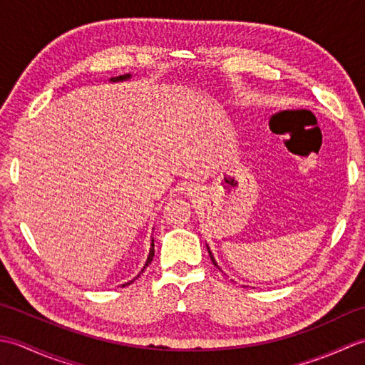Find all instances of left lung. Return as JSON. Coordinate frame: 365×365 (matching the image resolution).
<instances>
[{
  "instance_id": "1",
  "label": "left lung",
  "mask_w": 365,
  "mask_h": 365,
  "mask_svg": "<svg viewBox=\"0 0 365 365\" xmlns=\"http://www.w3.org/2000/svg\"><path fill=\"white\" fill-rule=\"evenodd\" d=\"M208 254H210V259H212V262H213V263H215V265H216V262H215V259H213V255H212L210 250H208ZM216 267H218V265H216Z\"/></svg>"
}]
</instances>
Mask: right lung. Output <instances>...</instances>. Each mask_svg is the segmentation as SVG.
I'll return each instance as SVG.
<instances>
[{
	"instance_id": "1",
	"label": "right lung",
	"mask_w": 365,
	"mask_h": 365,
	"mask_svg": "<svg viewBox=\"0 0 365 365\" xmlns=\"http://www.w3.org/2000/svg\"><path fill=\"white\" fill-rule=\"evenodd\" d=\"M125 78H130V75H125V76H119V78H113V81H120V80H125ZM153 255H155V250H153V240H152V247H150V252H149V257H147V262H145V265H144V268L145 267H149V263L153 260ZM144 268H143V271H144ZM143 271H141V273H143ZM141 273H139V274H141ZM130 282H133V281H130ZM130 282H127L125 285H128ZM123 287V285H122Z\"/></svg>"
}]
</instances>
